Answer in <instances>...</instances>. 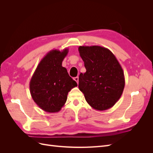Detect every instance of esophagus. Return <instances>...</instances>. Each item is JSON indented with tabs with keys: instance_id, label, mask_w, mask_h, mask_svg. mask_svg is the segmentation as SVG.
Returning <instances> with one entry per match:
<instances>
[{
	"instance_id": "esophagus-1",
	"label": "esophagus",
	"mask_w": 153,
	"mask_h": 153,
	"mask_svg": "<svg viewBox=\"0 0 153 153\" xmlns=\"http://www.w3.org/2000/svg\"><path fill=\"white\" fill-rule=\"evenodd\" d=\"M74 80H75L77 84H78V76H76V77L74 78Z\"/></svg>"
}]
</instances>
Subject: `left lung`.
<instances>
[{
  "label": "left lung",
  "mask_w": 153,
  "mask_h": 153,
  "mask_svg": "<svg viewBox=\"0 0 153 153\" xmlns=\"http://www.w3.org/2000/svg\"><path fill=\"white\" fill-rule=\"evenodd\" d=\"M85 73L79 76V89L96 110H107L121 98L125 85L122 67L113 53L100 46H80Z\"/></svg>",
  "instance_id": "left-lung-1"
}]
</instances>
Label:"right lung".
<instances>
[{"mask_svg":"<svg viewBox=\"0 0 153 153\" xmlns=\"http://www.w3.org/2000/svg\"><path fill=\"white\" fill-rule=\"evenodd\" d=\"M68 49L52 50L41 59L30 81L32 99L40 108L49 113L59 112L67 100L68 92L77 86L62 67Z\"/></svg>","mask_w":153,"mask_h":153,"instance_id":"1","label":"right lung"}]
</instances>
